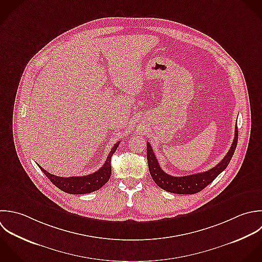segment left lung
I'll list each match as a JSON object with an SVG mask.
<instances>
[{
	"instance_id": "obj_1",
	"label": "left lung",
	"mask_w": 262,
	"mask_h": 262,
	"mask_svg": "<svg viewBox=\"0 0 262 262\" xmlns=\"http://www.w3.org/2000/svg\"><path fill=\"white\" fill-rule=\"evenodd\" d=\"M237 144H238V126L236 125L235 138H234L233 144L229 152L225 156V158L216 166L212 167L207 171L200 172V173L190 174L186 177H172L165 173L161 169L157 161V158L153 152L152 147L150 146L149 143H147V159H148L149 171L153 181L156 183V185L166 192L180 194V195L196 194L202 191L204 188H206L210 183H212L217 178V176L221 172H223L227 168V166L229 165L235 153Z\"/></svg>"
}]
</instances>
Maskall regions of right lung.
<instances>
[{"label":"right lung","mask_w":262,"mask_h":262,"mask_svg":"<svg viewBox=\"0 0 262 262\" xmlns=\"http://www.w3.org/2000/svg\"><path fill=\"white\" fill-rule=\"evenodd\" d=\"M118 146L119 142H117L111 149L104 165L98 171L89 176L61 178L49 173L47 170L41 168L40 165H38V167L58 189L65 193L74 195L92 193L102 188L109 181L111 176V157L115 153Z\"/></svg>","instance_id":"right-lung-1"}]
</instances>
